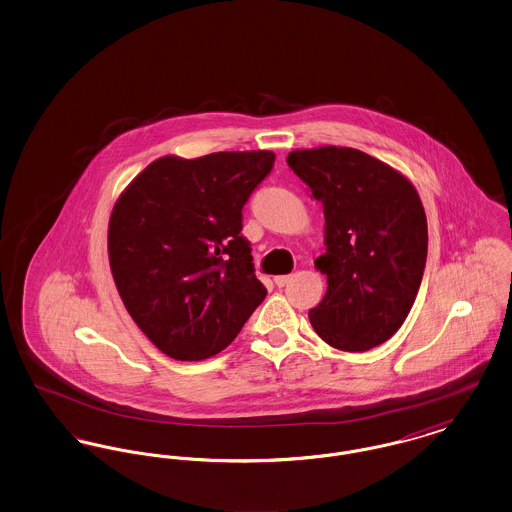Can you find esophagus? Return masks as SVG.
I'll list each match as a JSON object with an SVG mask.
<instances>
[{
    "label": "esophagus",
    "instance_id": "obj_1",
    "mask_svg": "<svg viewBox=\"0 0 512 512\" xmlns=\"http://www.w3.org/2000/svg\"><path fill=\"white\" fill-rule=\"evenodd\" d=\"M292 274H284V276H276L274 278V284L278 286V288H284V286H288L290 282H292Z\"/></svg>",
    "mask_w": 512,
    "mask_h": 512
}]
</instances>
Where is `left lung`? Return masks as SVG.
Segmentation results:
<instances>
[{"label":"left lung","instance_id":"obj_1","mask_svg":"<svg viewBox=\"0 0 512 512\" xmlns=\"http://www.w3.org/2000/svg\"><path fill=\"white\" fill-rule=\"evenodd\" d=\"M288 165L322 201L328 290L309 320L328 345L361 353L401 328L420 288L428 224L413 184L353 147L297 149Z\"/></svg>","mask_w":512,"mask_h":512}]
</instances>
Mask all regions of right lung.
Masks as SVG:
<instances>
[{"instance_id": "right-lung-1", "label": "right lung", "mask_w": 512, "mask_h": 512, "mask_svg": "<svg viewBox=\"0 0 512 512\" xmlns=\"http://www.w3.org/2000/svg\"><path fill=\"white\" fill-rule=\"evenodd\" d=\"M272 167V151L161 157L119 197L113 278L130 317L172 359L217 355L263 303L242 211Z\"/></svg>"}]
</instances>
